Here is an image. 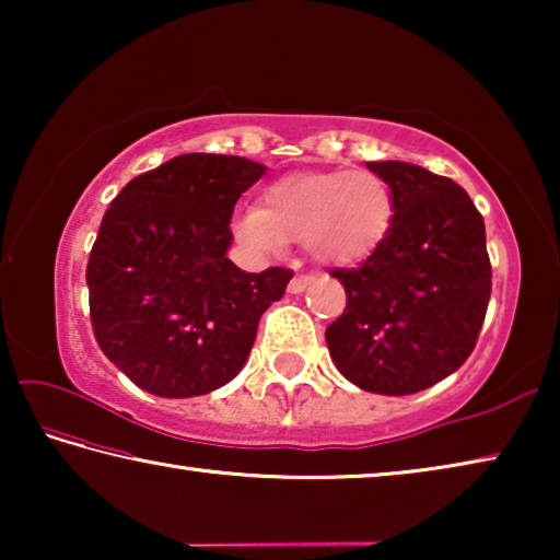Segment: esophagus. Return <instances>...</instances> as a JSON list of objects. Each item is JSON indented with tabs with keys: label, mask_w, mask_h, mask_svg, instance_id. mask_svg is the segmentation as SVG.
<instances>
[{
	"label": "esophagus",
	"mask_w": 560,
	"mask_h": 560,
	"mask_svg": "<svg viewBox=\"0 0 560 560\" xmlns=\"http://www.w3.org/2000/svg\"><path fill=\"white\" fill-rule=\"evenodd\" d=\"M311 279H314V277H311V273H296V277H293V279L289 281V291H291V293H301L303 289L308 287Z\"/></svg>",
	"instance_id": "esophagus-1"
}]
</instances>
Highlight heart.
<instances>
[{
	"mask_svg": "<svg viewBox=\"0 0 560 560\" xmlns=\"http://www.w3.org/2000/svg\"><path fill=\"white\" fill-rule=\"evenodd\" d=\"M395 214L393 189L371 170H326L281 177L264 207H246L234 230L257 249L303 242L318 259L350 264L385 240Z\"/></svg>",
	"mask_w": 560,
	"mask_h": 560,
	"instance_id": "obj_1",
	"label": "heart"
}]
</instances>
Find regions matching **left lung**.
<instances>
[{"instance_id": "8db88e82", "label": "left lung", "mask_w": 560, "mask_h": 560, "mask_svg": "<svg viewBox=\"0 0 560 560\" xmlns=\"http://www.w3.org/2000/svg\"><path fill=\"white\" fill-rule=\"evenodd\" d=\"M393 189L385 240L353 269H334L346 311L326 328L350 383L412 395L471 355L491 296L485 220L450 177L400 160L368 163Z\"/></svg>"}]
</instances>
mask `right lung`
I'll list each match as a JSON object with an SVG mask.
<instances>
[{
    "label": "right lung",
    "instance_id": "obj_1",
    "mask_svg": "<svg viewBox=\"0 0 560 560\" xmlns=\"http://www.w3.org/2000/svg\"><path fill=\"white\" fill-rule=\"evenodd\" d=\"M264 165L189 153L132 177L103 214L86 283L113 365L160 397L207 395L242 371L264 311L293 277L226 259L232 212Z\"/></svg>",
    "mask_w": 560,
    "mask_h": 560
}]
</instances>
